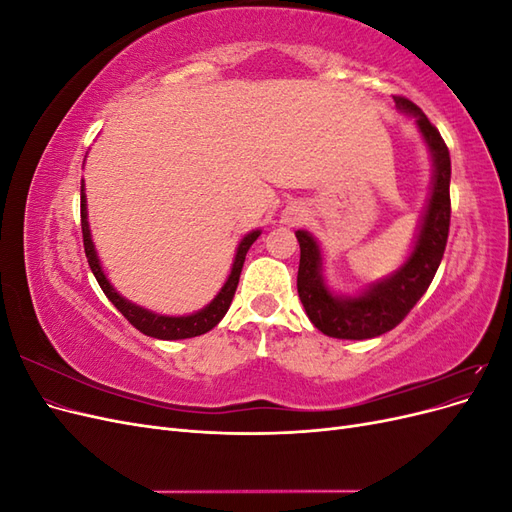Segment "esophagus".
<instances>
[{"label":"esophagus","instance_id":"34e87169","mask_svg":"<svg viewBox=\"0 0 512 512\" xmlns=\"http://www.w3.org/2000/svg\"><path fill=\"white\" fill-rule=\"evenodd\" d=\"M299 220H301V211H299L297 207H290V209H286V213H284V222L294 224V222H299Z\"/></svg>","mask_w":512,"mask_h":512}]
</instances>
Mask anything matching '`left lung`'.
Here are the masks:
<instances>
[{"label": "left lung", "instance_id": "obj_1", "mask_svg": "<svg viewBox=\"0 0 512 512\" xmlns=\"http://www.w3.org/2000/svg\"><path fill=\"white\" fill-rule=\"evenodd\" d=\"M401 113L416 119L433 158V181L427 209L408 260L391 277L371 284L359 297H337L322 280V254L307 230H297L301 245L297 290L314 327L337 339H371L395 329L436 275L451 226V156L436 126L408 98L395 96Z\"/></svg>", "mask_w": 512, "mask_h": 512}]
</instances>
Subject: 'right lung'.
Returning <instances> with one entry per match:
<instances>
[{"label": "right lung", "mask_w": 512, "mask_h": 512, "mask_svg": "<svg viewBox=\"0 0 512 512\" xmlns=\"http://www.w3.org/2000/svg\"><path fill=\"white\" fill-rule=\"evenodd\" d=\"M81 228H83V245H85V256L91 271H94L96 280L102 288V292L108 297L119 312L123 314V318H128V322L132 327H136L141 333L149 335V337H156V339H188V337H196V335H203L207 331H211L215 324H218L224 314L228 312V307L232 303V297H235V290L239 284V275L243 269V262H245V254L250 250L252 243L260 237V230L250 232V235H245L237 247V256L235 262H232V271L228 275L226 284L222 286V290L218 292V297H215L207 307L200 309L196 314L190 316H162V314H153L149 309L141 307V305H134L128 299H123L121 294L111 286V282L106 280V275L102 271V265L98 260L96 254V247L94 241H91V232H89V222H87V198H85V183L81 181Z\"/></svg>", "instance_id": "obj_1"}]
</instances>
